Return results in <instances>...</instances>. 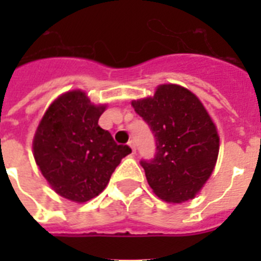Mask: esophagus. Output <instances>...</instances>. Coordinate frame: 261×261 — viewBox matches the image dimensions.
Here are the masks:
<instances>
[{
  "mask_svg": "<svg viewBox=\"0 0 261 261\" xmlns=\"http://www.w3.org/2000/svg\"><path fill=\"white\" fill-rule=\"evenodd\" d=\"M128 145H129V147L132 149V154H135L136 153V144H135V141H129Z\"/></svg>",
  "mask_w": 261,
  "mask_h": 261,
  "instance_id": "esophagus-1",
  "label": "esophagus"
}]
</instances>
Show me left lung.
Returning <instances> with one entry per match:
<instances>
[{"instance_id": "8db88e82", "label": "left lung", "mask_w": 261, "mask_h": 261, "mask_svg": "<svg viewBox=\"0 0 261 261\" xmlns=\"http://www.w3.org/2000/svg\"><path fill=\"white\" fill-rule=\"evenodd\" d=\"M133 108L155 137V155L141 161L147 183L159 199H193L214 170L220 137L200 99L179 85H161L154 96Z\"/></svg>"}]
</instances>
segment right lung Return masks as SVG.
Listing matches in <instances>:
<instances>
[{"label": "right lung", "mask_w": 261, "mask_h": 261, "mask_svg": "<svg viewBox=\"0 0 261 261\" xmlns=\"http://www.w3.org/2000/svg\"><path fill=\"white\" fill-rule=\"evenodd\" d=\"M106 106H95L81 90L62 94L48 107L32 149L36 165L52 190L85 202L107 187L121 159L132 153L98 125Z\"/></svg>", "instance_id": "1"}]
</instances>
